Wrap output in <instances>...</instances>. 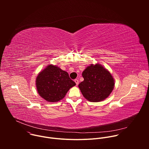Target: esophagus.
<instances>
[{
	"instance_id": "34e87169",
	"label": "esophagus",
	"mask_w": 149,
	"mask_h": 149,
	"mask_svg": "<svg viewBox=\"0 0 149 149\" xmlns=\"http://www.w3.org/2000/svg\"><path fill=\"white\" fill-rule=\"evenodd\" d=\"M74 81H75V82L77 86H78V84H79V81H78L77 79H74Z\"/></svg>"
}]
</instances>
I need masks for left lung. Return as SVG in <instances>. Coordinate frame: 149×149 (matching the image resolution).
<instances>
[{
  "instance_id": "8db88e82",
  "label": "left lung",
  "mask_w": 149,
  "mask_h": 149,
  "mask_svg": "<svg viewBox=\"0 0 149 149\" xmlns=\"http://www.w3.org/2000/svg\"><path fill=\"white\" fill-rule=\"evenodd\" d=\"M84 81L78 85L83 96L91 102L107 98L114 87L111 74L99 64L88 67L82 74Z\"/></svg>"
}]
</instances>
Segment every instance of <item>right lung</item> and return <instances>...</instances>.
<instances>
[{
    "mask_svg": "<svg viewBox=\"0 0 149 149\" xmlns=\"http://www.w3.org/2000/svg\"><path fill=\"white\" fill-rule=\"evenodd\" d=\"M75 85L68 72L52 65L41 71L36 80L38 94L48 102L60 101Z\"/></svg>",
    "mask_w": 149,
    "mask_h": 149,
    "instance_id": "obj_1",
    "label": "right lung"
}]
</instances>
